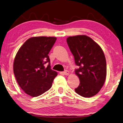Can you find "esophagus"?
<instances>
[{"label":"esophagus","mask_w":123,"mask_h":123,"mask_svg":"<svg viewBox=\"0 0 123 123\" xmlns=\"http://www.w3.org/2000/svg\"><path fill=\"white\" fill-rule=\"evenodd\" d=\"M63 73L65 75H69V72L68 70H64V71Z\"/></svg>","instance_id":"obj_1"}]
</instances>
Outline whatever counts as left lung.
<instances>
[{
  "label": "left lung",
  "instance_id": "obj_1",
  "mask_svg": "<svg viewBox=\"0 0 123 123\" xmlns=\"http://www.w3.org/2000/svg\"><path fill=\"white\" fill-rule=\"evenodd\" d=\"M75 63L79 67L75 73L80 83L75 91L84 97L93 96L103 86L106 77V62L102 49L86 35L67 38Z\"/></svg>",
  "mask_w": 123,
  "mask_h": 123
}]
</instances>
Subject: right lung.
Listing matches in <instances>:
<instances>
[{
    "label": "right lung",
    "instance_id": "add662e5",
    "mask_svg": "<svg viewBox=\"0 0 123 123\" xmlns=\"http://www.w3.org/2000/svg\"><path fill=\"white\" fill-rule=\"evenodd\" d=\"M56 40L54 37L30 38L19 48L13 63V72L25 93L37 97L51 87L58 73L52 70L49 53Z\"/></svg>",
    "mask_w": 123,
    "mask_h": 123
}]
</instances>
